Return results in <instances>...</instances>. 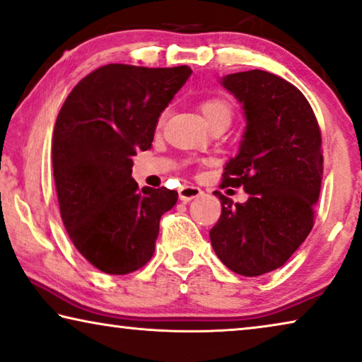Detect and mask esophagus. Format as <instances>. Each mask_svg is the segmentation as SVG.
Here are the masks:
<instances>
[{
  "label": "esophagus",
  "mask_w": 362,
  "mask_h": 362,
  "mask_svg": "<svg viewBox=\"0 0 362 362\" xmlns=\"http://www.w3.org/2000/svg\"><path fill=\"white\" fill-rule=\"evenodd\" d=\"M179 195H180V199L183 203H188V202H192V199L202 197L203 192H202V188H198V187L183 185V187H180Z\"/></svg>",
  "instance_id": "1"
}]
</instances>
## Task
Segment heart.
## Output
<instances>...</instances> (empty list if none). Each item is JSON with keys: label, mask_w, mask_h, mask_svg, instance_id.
Instances as JSON below:
<instances>
[{"label": "heart", "mask_w": 362, "mask_h": 362, "mask_svg": "<svg viewBox=\"0 0 362 362\" xmlns=\"http://www.w3.org/2000/svg\"><path fill=\"white\" fill-rule=\"evenodd\" d=\"M199 109H202L203 117L206 118L208 125L218 122L230 123L233 120V104L223 97H209V99L202 102Z\"/></svg>", "instance_id": "b5f03b06"}]
</instances>
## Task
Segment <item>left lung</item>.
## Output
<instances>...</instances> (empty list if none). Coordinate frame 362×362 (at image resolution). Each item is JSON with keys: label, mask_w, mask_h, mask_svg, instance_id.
Returning <instances> with one entry per match:
<instances>
[{"label": "left lung", "mask_w": 362, "mask_h": 362, "mask_svg": "<svg viewBox=\"0 0 362 362\" xmlns=\"http://www.w3.org/2000/svg\"><path fill=\"white\" fill-rule=\"evenodd\" d=\"M242 104L245 132L224 167L223 185L244 187L245 203L214 192L221 218L209 230L216 255L234 273L260 276L283 267L314 226L323 156L320 128L304 94L262 69L221 79Z\"/></svg>", "instance_id": "left-lung-1"}]
</instances>
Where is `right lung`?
<instances>
[{
  "label": "right lung",
  "instance_id": "add662e5",
  "mask_svg": "<svg viewBox=\"0 0 362 362\" xmlns=\"http://www.w3.org/2000/svg\"><path fill=\"white\" fill-rule=\"evenodd\" d=\"M188 66L112 63L74 86L52 141L60 214L78 252L100 272L127 274L154 253L160 216L179 193L132 177L133 156L153 143L160 113L190 78Z\"/></svg>",
  "mask_w": 362,
  "mask_h": 362
}]
</instances>
